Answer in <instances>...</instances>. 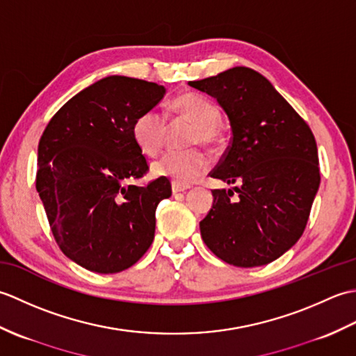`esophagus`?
<instances>
[{"instance_id": "esophagus-1", "label": "esophagus", "mask_w": 356, "mask_h": 356, "mask_svg": "<svg viewBox=\"0 0 356 356\" xmlns=\"http://www.w3.org/2000/svg\"><path fill=\"white\" fill-rule=\"evenodd\" d=\"M190 185H184V184H177V182H172V193H184L186 190H190Z\"/></svg>"}]
</instances>
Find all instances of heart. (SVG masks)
I'll list each match as a JSON object with an SVG mask.
<instances>
[{"mask_svg":"<svg viewBox=\"0 0 356 356\" xmlns=\"http://www.w3.org/2000/svg\"><path fill=\"white\" fill-rule=\"evenodd\" d=\"M171 111L190 119L194 128L190 143L214 145L222 139L218 125L220 110L217 105L200 93H182L171 102ZM133 139L143 154L156 156L162 149L166 136V116L161 110L149 108L142 111L133 122ZM209 159L199 148L170 149L153 163L156 176H165L177 184H188L199 179L208 170Z\"/></svg>","mask_w":356,"mask_h":356,"instance_id":"1","label":"heart"}]
</instances>
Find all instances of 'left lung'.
I'll return each instance as SVG.
<instances>
[{
  "label": "left lung",
  "instance_id": "obj_1",
  "mask_svg": "<svg viewBox=\"0 0 356 356\" xmlns=\"http://www.w3.org/2000/svg\"><path fill=\"white\" fill-rule=\"evenodd\" d=\"M213 96L229 118V147L209 172L232 190H213L200 222L205 245L238 268L263 266L297 243L320 186L314 133L270 82L248 67L188 82Z\"/></svg>",
  "mask_w": 356,
  "mask_h": 356
}]
</instances>
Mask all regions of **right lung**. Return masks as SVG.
I'll return each instance as SVG.
<instances>
[{
  "label": "right lung",
  "instance_id": "1",
  "mask_svg": "<svg viewBox=\"0 0 356 356\" xmlns=\"http://www.w3.org/2000/svg\"><path fill=\"white\" fill-rule=\"evenodd\" d=\"M165 95L156 82L107 76L65 102L38 145L40 193L59 249L79 266L116 274L153 243L156 208L171 195L166 177L133 185L148 162L133 122Z\"/></svg>",
  "mask_w": 356,
  "mask_h": 356
}]
</instances>
